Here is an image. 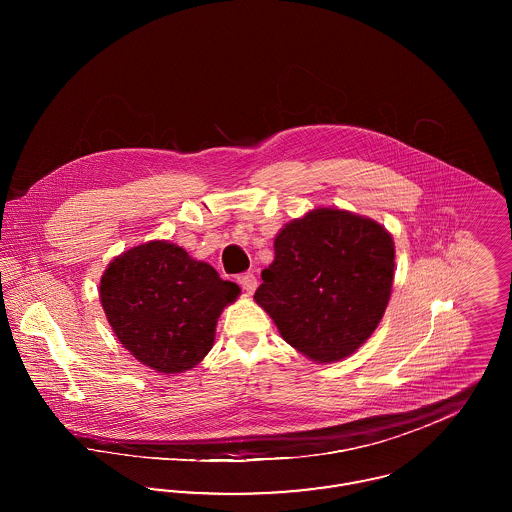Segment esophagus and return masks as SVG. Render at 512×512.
Masks as SVG:
<instances>
[{"label":"esophagus","mask_w":512,"mask_h":512,"mask_svg":"<svg viewBox=\"0 0 512 512\" xmlns=\"http://www.w3.org/2000/svg\"><path fill=\"white\" fill-rule=\"evenodd\" d=\"M238 282H240V286H242L247 293H253L257 290V278H255L253 272L240 274V276H238Z\"/></svg>","instance_id":"34e87169"}]
</instances>
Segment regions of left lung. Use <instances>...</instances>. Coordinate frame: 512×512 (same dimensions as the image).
I'll return each instance as SVG.
<instances>
[{
    "instance_id": "8db88e82",
    "label": "left lung",
    "mask_w": 512,
    "mask_h": 512,
    "mask_svg": "<svg viewBox=\"0 0 512 512\" xmlns=\"http://www.w3.org/2000/svg\"><path fill=\"white\" fill-rule=\"evenodd\" d=\"M395 245L376 220L317 207L280 228L255 303L318 365L353 355L390 303Z\"/></svg>"
}]
</instances>
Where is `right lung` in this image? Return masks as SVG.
Segmentation results:
<instances>
[{"label": "right lung", "instance_id": "1", "mask_svg": "<svg viewBox=\"0 0 512 512\" xmlns=\"http://www.w3.org/2000/svg\"><path fill=\"white\" fill-rule=\"evenodd\" d=\"M242 293L169 240L117 255L99 280V301L117 340L142 365L180 374L213 349L217 322Z\"/></svg>", "mask_w": 512, "mask_h": 512}]
</instances>
